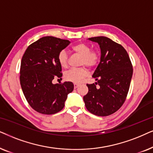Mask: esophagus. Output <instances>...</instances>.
<instances>
[{"label":"esophagus","instance_id":"obj_1","mask_svg":"<svg viewBox=\"0 0 153 153\" xmlns=\"http://www.w3.org/2000/svg\"><path fill=\"white\" fill-rule=\"evenodd\" d=\"M79 85H80L77 84V83H75V84H74V88H75V89L78 88V87H79Z\"/></svg>","mask_w":153,"mask_h":153}]
</instances>
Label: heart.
<instances>
[{
  "instance_id": "heart-1",
  "label": "heart",
  "mask_w": 153,
  "mask_h": 153,
  "mask_svg": "<svg viewBox=\"0 0 153 153\" xmlns=\"http://www.w3.org/2000/svg\"><path fill=\"white\" fill-rule=\"evenodd\" d=\"M73 52L81 56L80 65L86 66L89 68H94L99 64L100 61V53L97 50H91L90 47L87 45L80 42L71 48ZM58 62L62 68H66L68 64V55L66 51L62 50L58 54ZM89 74L86 67L79 68H73L67 71L64 74L65 80L68 82L80 83Z\"/></svg>"
}]
</instances>
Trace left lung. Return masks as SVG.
<instances>
[{
  "instance_id": "8db88e82",
  "label": "left lung",
  "mask_w": 153,
  "mask_h": 153,
  "mask_svg": "<svg viewBox=\"0 0 153 153\" xmlns=\"http://www.w3.org/2000/svg\"><path fill=\"white\" fill-rule=\"evenodd\" d=\"M89 40L99 45L101 55L100 63L92 75L97 82L87 84L89 91L83 100L91 113L108 116L117 111L125 103L133 67L129 54L120 44L104 36Z\"/></svg>"
}]
</instances>
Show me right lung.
I'll return each instance as SVG.
<instances>
[{
  "instance_id": "right-lung-1",
  "label": "right lung",
  "mask_w": 153,
  "mask_h": 153,
  "mask_svg": "<svg viewBox=\"0 0 153 153\" xmlns=\"http://www.w3.org/2000/svg\"><path fill=\"white\" fill-rule=\"evenodd\" d=\"M68 40L45 36L30 44L20 66V84L33 109L44 115L55 114L64 108L67 95L73 91L71 82L52 83L62 76L58 54L70 44Z\"/></svg>"
}]
</instances>
